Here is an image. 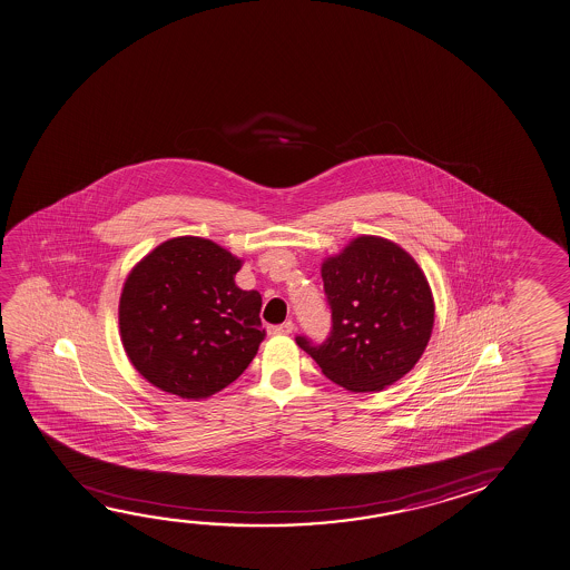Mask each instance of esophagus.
Instances as JSON below:
<instances>
[{
    "label": "esophagus",
    "mask_w": 570,
    "mask_h": 570,
    "mask_svg": "<svg viewBox=\"0 0 570 570\" xmlns=\"http://www.w3.org/2000/svg\"><path fill=\"white\" fill-rule=\"evenodd\" d=\"M292 332H294V324L289 320L281 325H268V333L271 335H288Z\"/></svg>",
    "instance_id": "obj_1"
}]
</instances>
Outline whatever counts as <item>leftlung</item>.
Here are the masks:
<instances>
[{
	"label": "left lung",
	"mask_w": 570,
	"mask_h": 570,
	"mask_svg": "<svg viewBox=\"0 0 570 570\" xmlns=\"http://www.w3.org/2000/svg\"><path fill=\"white\" fill-rule=\"evenodd\" d=\"M332 332L296 343L325 377L351 393H373L404 377L429 345L434 299L411 254L381 237H360L322 264Z\"/></svg>",
	"instance_id": "obj_1"
}]
</instances>
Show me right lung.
Masks as SVG:
<instances>
[{"label":"right lung","mask_w":570,"mask_h":570,"mask_svg":"<svg viewBox=\"0 0 570 570\" xmlns=\"http://www.w3.org/2000/svg\"><path fill=\"white\" fill-rule=\"evenodd\" d=\"M237 256L199 237L166 240L130 272L120 296L124 350L141 377L207 399L243 375L264 340L256 289L238 288Z\"/></svg>","instance_id":"right-lung-1"}]
</instances>
